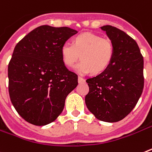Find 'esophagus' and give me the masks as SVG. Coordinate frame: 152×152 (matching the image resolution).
<instances>
[{
    "mask_svg": "<svg viewBox=\"0 0 152 152\" xmlns=\"http://www.w3.org/2000/svg\"><path fill=\"white\" fill-rule=\"evenodd\" d=\"M78 81H79V83H84L85 82V80H84V78L83 77H82V76H79V77H78Z\"/></svg>",
    "mask_w": 152,
    "mask_h": 152,
    "instance_id": "esophagus-1",
    "label": "esophagus"
}]
</instances>
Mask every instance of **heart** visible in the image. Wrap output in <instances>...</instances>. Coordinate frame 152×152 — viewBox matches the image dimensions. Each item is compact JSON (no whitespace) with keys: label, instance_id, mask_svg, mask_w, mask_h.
Here are the masks:
<instances>
[{"label":"heart","instance_id":"heart-1","mask_svg":"<svg viewBox=\"0 0 152 152\" xmlns=\"http://www.w3.org/2000/svg\"><path fill=\"white\" fill-rule=\"evenodd\" d=\"M63 62L69 67L73 66L79 58L82 59L76 66L80 73L91 71L96 74L107 68L113 56V45L107 38L94 33H83L75 37L72 44L65 42L61 48Z\"/></svg>","mask_w":152,"mask_h":152}]
</instances>
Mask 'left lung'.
I'll return each instance as SVG.
<instances>
[{"mask_svg":"<svg viewBox=\"0 0 152 152\" xmlns=\"http://www.w3.org/2000/svg\"><path fill=\"white\" fill-rule=\"evenodd\" d=\"M113 45V56L107 68L86 80L88 110L96 119L117 122L137 104L144 89V59L137 42L111 25L101 27Z\"/></svg>","mask_w":152,"mask_h":152,"instance_id":"left-lung-1","label":"left lung"}]
</instances>
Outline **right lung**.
Listing matches in <instances>:
<instances>
[{"instance_id": "obj_1", "label": "right lung", "mask_w": 152, "mask_h": 152, "mask_svg": "<svg viewBox=\"0 0 152 152\" xmlns=\"http://www.w3.org/2000/svg\"><path fill=\"white\" fill-rule=\"evenodd\" d=\"M77 31L68 27L39 26L15 46L8 64L10 99L27 122L44 126L63 110L78 76L62 60V45Z\"/></svg>"}]
</instances>
